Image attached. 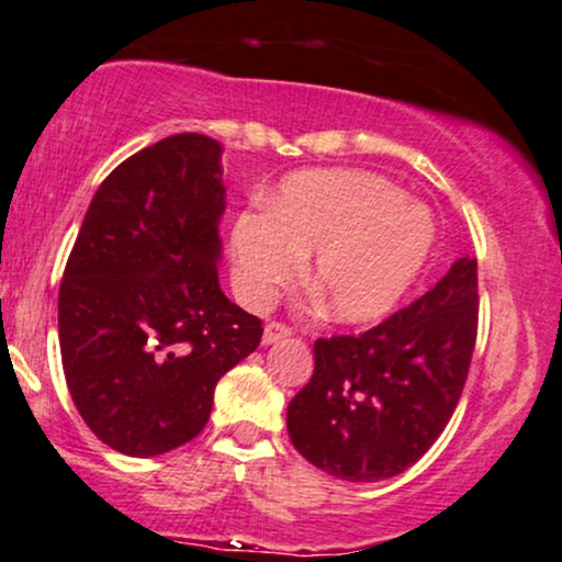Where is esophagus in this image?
Returning a JSON list of instances; mask_svg holds the SVG:
<instances>
[{
    "mask_svg": "<svg viewBox=\"0 0 562 562\" xmlns=\"http://www.w3.org/2000/svg\"><path fill=\"white\" fill-rule=\"evenodd\" d=\"M286 336H292V328H289L286 323L270 321L266 326V331H262V345H276V341L286 339Z\"/></svg>",
    "mask_w": 562,
    "mask_h": 562,
    "instance_id": "obj_1",
    "label": "esophagus"
}]
</instances>
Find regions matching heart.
<instances>
[{
    "instance_id": "1",
    "label": "heart",
    "mask_w": 562,
    "mask_h": 562,
    "mask_svg": "<svg viewBox=\"0 0 562 562\" xmlns=\"http://www.w3.org/2000/svg\"><path fill=\"white\" fill-rule=\"evenodd\" d=\"M434 217L402 189L366 170L289 176L268 213L234 223L231 255L249 302H266L312 255L310 286L339 323L386 318L405 300L434 252Z\"/></svg>"
}]
</instances>
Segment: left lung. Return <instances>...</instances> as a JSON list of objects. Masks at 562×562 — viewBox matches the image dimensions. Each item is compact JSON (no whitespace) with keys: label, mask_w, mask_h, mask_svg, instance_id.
I'll return each mask as SVG.
<instances>
[{"label":"left lung","mask_w":562,"mask_h":562,"mask_svg":"<svg viewBox=\"0 0 562 562\" xmlns=\"http://www.w3.org/2000/svg\"><path fill=\"white\" fill-rule=\"evenodd\" d=\"M479 328V262L358 336L315 341V371L289 402L296 452L328 476L381 481L418 463L450 424Z\"/></svg>","instance_id":"obj_1"}]
</instances>
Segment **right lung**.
<instances>
[{"mask_svg": "<svg viewBox=\"0 0 562 562\" xmlns=\"http://www.w3.org/2000/svg\"><path fill=\"white\" fill-rule=\"evenodd\" d=\"M221 151L210 136L176 134L117 165L59 283L70 397L97 439L131 458L194 439L221 375L262 339V321L217 283Z\"/></svg>", "mask_w": 562, "mask_h": 562, "instance_id": "obj_1", "label": "right lung"}]
</instances>
